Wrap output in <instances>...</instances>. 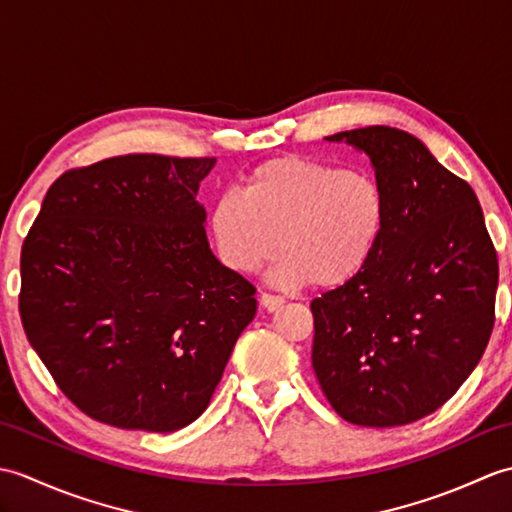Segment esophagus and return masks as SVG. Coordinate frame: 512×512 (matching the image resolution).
<instances>
[{"label": "esophagus", "mask_w": 512, "mask_h": 512, "mask_svg": "<svg viewBox=\"0 0 512 512\" xmlns=\"http://www.w3.org/2000/svg\"><path fill=\"white\" fill-rule=\"evenodd\" d=\"M259 301H262V306L268 310V312H273V310H279L281 306H284V297H279V295H268V292H262V297H259Z\"/></svg>", "instance_id": "esophagus-1"}]
</instances>
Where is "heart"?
<instances>
[{"instance_id": "1", "label": "heart", "mask_w": 512, "mask_h": 512, "mask_svg": "<svg viewBox=\"0 0 512 512\" xmlns=\"http://www.w3.org/2000/svg\"><path fill=\"white\" fill-rule=\"evenodd\" d=\"M385 226V193L372 173L308 156L262 162L242 193L222 195L209 217L215 253L233 273H257L281 246L277 284L319 288L361 275Z\"/></svg>"}]
</instances>
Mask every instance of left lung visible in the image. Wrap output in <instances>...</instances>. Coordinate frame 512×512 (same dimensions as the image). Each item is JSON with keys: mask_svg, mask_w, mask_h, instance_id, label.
I'll use <instances>...</instances> for the list:
<instances>
[{"mask_svg": "<svg viewBox=\"0 0 512 512\" xmlns=\"http://www.w3.org/2000/svg\"><path fill=\"white\" fill-rule=\"evenodd\" d=\"M328 140L372 160L387 226L361 275L312 299V367L343 420L402 427L442 407L480 363L495 325L497 250L469 182L416 136L372 125Z\"/></svg>", "mask_w": 512, "mask_h": 512, "instance_id": "left-lung-1", "label": "left lung"}]
</instances>
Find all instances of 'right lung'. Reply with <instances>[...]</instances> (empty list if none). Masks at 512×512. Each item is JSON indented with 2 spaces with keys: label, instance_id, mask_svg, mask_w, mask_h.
<instances>
[{
  "label": "right lung",
  "instance_id": "obj_1",
  "mask_svg": "<svg viewBox=\"0 0 512 512\" xmlns=\"http://www.w3.org/2000/svg\"><path fill=\"white\" fill-rule=\"evenodd\" d=\"M215 158L127 154L50 184L21 246L19 314L85 416L171 433L209 407L255 286L211 253L195 200Z\"/></svg>",
  "mask_w": 512,
  "mask_h": 512
}]
</instances>
